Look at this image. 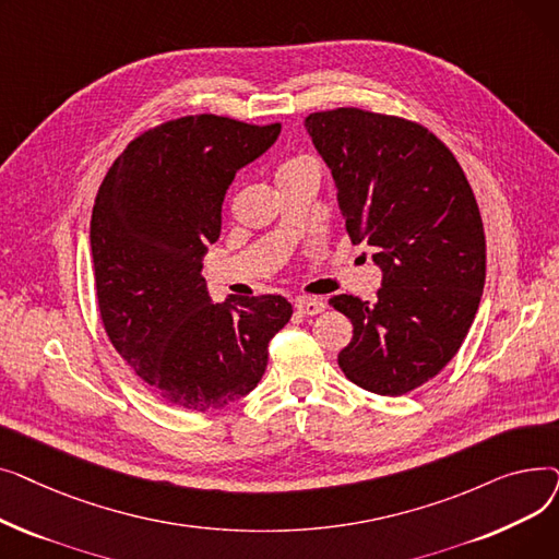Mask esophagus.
Segmentation results:
<instances>
[{
    "mask_svg": "<svg viewBox=\"0 0 559 559\" xmlns=\"http://www.w3.org/2000/svg\"><path fill=\"white\" fill-rule=\"evenodd\" d=\"M295 308H297V312H299V314H304V317H310V314H319V312H324L326 304L321 301V299H312V297H299V299L295 301Z\"/></svg>",
    "mask_w": 559,
    "mask_h": 559,
    "instance_id": "obj_1",
    "label": "esophagus"
}]
</instances>
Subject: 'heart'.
<instances>
[{"instance_id":"obj_1","label":"heart","mask_w":559,"mask_h":559,"mask_svg":"<svg viewBox=\"0 0 559 559\" xmlns=\"http://www.w3.org/2000/svg\"><path fill=\"white\" fill-rule=\"evenodd\" d=\"M304 171H310V174H317V167L310 158L306 156H297V158H289L287 163L281 165L278 169V179H283V176H289V174H304Z\"/></svg>"}]
</instances>
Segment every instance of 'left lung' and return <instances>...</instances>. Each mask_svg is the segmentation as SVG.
I'll return each mask as SVG.
<instances>
[{
  "mask_svg": "<svg viewBox=\"0 0 559 559\" xmlns=\"http://www.w3.org/2000/svg\"><path fill=\"white\" fill-rule=\"evenodd\" d=\"M329 165L354 245L383 272L376 304L337 295L354 324L337 356L358 388L401 396L457 354L485 287V230L472 186L449 146L394 115L335 108L306 117Z\"/></svg>",
  "mask_w": 559,
  "mask_h": 559,
  "instance_id": "1",
  "label": "left lung"
}]
</instances>
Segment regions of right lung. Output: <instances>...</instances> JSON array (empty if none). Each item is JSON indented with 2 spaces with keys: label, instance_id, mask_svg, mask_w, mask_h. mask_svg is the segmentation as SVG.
Masks as SVG:
<instances>
[{
  "label": "right lung",
  "instance_id": "right-lung-1",
  "mask_svg": "<svg viewBox=\"0 0 559 559\" xmlns=\"http://www.w3.org/2000/svg\"><path fill=\"white\" fill-rule=\"evenodd\" d=\"M278 133L281 124L179 117L129 142L99 186L91 249L106 335L176 407L209 413L247 396L292 317L281 295L213 304L201 276L228 186Z\"/></svg>",
  "mask_w": 559,
  "mask_h": 559
}]
</instances>
